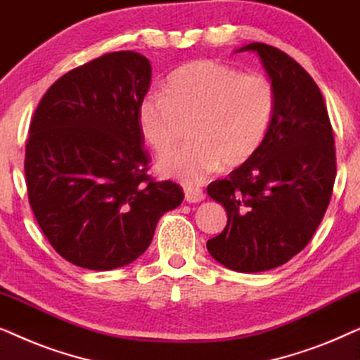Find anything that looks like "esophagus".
<instances>
[{"mask_svg": "<svg viewBox=\"0 0 360 360\" xmlns=\"http://www.w3.org/2000/svg\"><path fill=\"white\" fill-rule=\"evenodd\" d=\"M184 191H185V200L188 201V203H200V201L205 200L203 190L193 188V186H185Z\"/></svg>", "mask_w": 360, "mask_h": 360, "instance_id": "esophagus-1", "label": "esophagus"}]
</instances>
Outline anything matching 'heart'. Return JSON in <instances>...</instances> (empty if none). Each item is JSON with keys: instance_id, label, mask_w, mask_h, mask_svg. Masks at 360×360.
<instances>
[{"instance_id": "obj_1", "label": "heart", "mask_w": 360, "mask_h": 360, "mask_svg": "<svg viewBox=\"0 0 360 360\" xmlns=\"http://www.w3.org/2000/svg\"><path fill=\"white\" fill-rule=\"evenodd\" d=\"M274 111L275 86L267 75L201 58L176 68L165 93L142 96L137 124L157 154H167L190 124V144L162 157L157 169L185 184H200L221 164L236 169L252 159Z\"/></svg>"}]
</instances>
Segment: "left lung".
I'll use <instances>...</instances> for the list:
<instances>
[{
	"label": "left lung",
	"instance_id": "left-lung-1",
	"mask_svg": "<svg viewBox=\"0 0 360 360\" xmlns=\"http://www.w3.org/2000/svg\"><path fill=\"white\" fill-rule=\"evenodd\" d=\"M275 86L269 132L252 159L208 185L228 224L206 243L236 272H264L288 262L313 238L331 200L336 147L326 103L309 73L277 47L252 42Z\"/></svg>",
	"mask_w": 360,
	"mask_h": 360
}]
</instances>
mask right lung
Segmentation results:
<instances>
[{
  "mask_svg": "<svg viewBox=\"0 0 360 360\" xmlns=\"http://www.w3.org/2000/svg\"><path fill=\"white\" fill-rule=\"evenodd\" d=\"M152 67L111 52L58 78L34 112L26 144L29 205L63 259L90 270L134 262L160 216L184 201L174 181L147 175L137 124Z\"/></svg>",
  "mask_w": 360,
  "mask_h": 360,
  "instance_id": "right-lung-1",
  "label": "right lung"
}]
</instances>
